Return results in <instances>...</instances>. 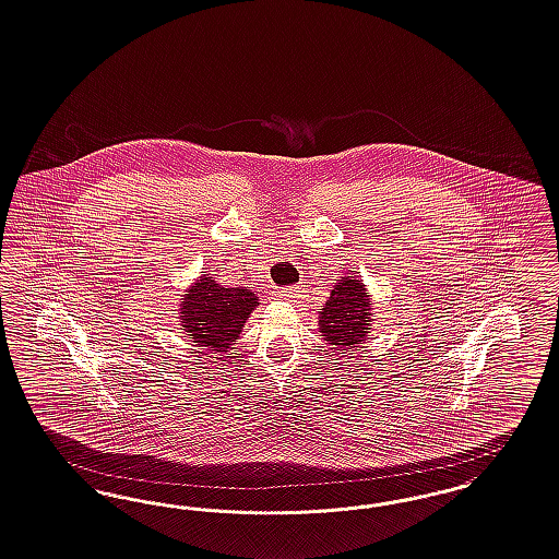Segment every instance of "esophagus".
I'll use <instances>...</instances> for the list:
<instances>
[{
  "instance_id": "obj_1",
  "label": "esophagus",
  "mask_w": 559,
  "mask_h": 559,
  "mask_svg": "<svg viewBox=\"0 0 559 559\" xmlns=\"http://www.w3.org/2000/svg\"><path fill=\"white\" fill-rule=\"evenodd\" d=\"M299 293H301V290H297L295 287L276 288V290H274V297L281 299V301H295V299L299 297Z\"/></svg>"
}]
</instances>
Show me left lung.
I'll return each instance as SVG.
<instances>
[{"mask_svg": "<svg viewBox=\"0 0 559 559\" xmlns=\"http://www.w3.org/2000/svg\"><path fill=\"white\" fill-rule=\"evenodd\" d=\"M320 332L330 346L348 350L369 336L372 322L371 295L367 285L353 274L340 276L320 311Z\"/></svg>", "mask_w": 559, "mask_h": 559, "instance_id": "1", "label": "left lung"}]
</instances>
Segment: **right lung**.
I'll use <instances>...</instances> for the list:
<instances>
[{"instance_id": "right-lung-1", "label": "right lung", "mask_w": 559, "mask_h": 559, "mask_svg": "<svg viewBox=\"0 0 559 559\" xmlns=\"http://www.w3.org/2000/svg\"><path fill=\"white\" fill-rule=\"evenodd\" d=\"M255 307L258 297L252 288L221 287L213 276L203 274L180 299V325L197 346L227 353Z\"/></svg>"}]
</instances>
